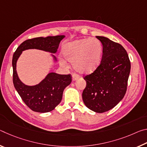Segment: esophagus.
<instances>
[{"mask_svg":"<svg viewBox=\"0 0 147 147\" xmlns=\"http://www.w3.org/2000/svg\"><path fill=\"white\" fill-rule=\"evenodd\" d=\"M79 78V76L78 74H73V75H72V79H73V81H75L76 80H78Z\"/></svg>","mask_w":147,"mask_h":147,"instance_id":"34e87169","label":"esophagus"}]
</instances>
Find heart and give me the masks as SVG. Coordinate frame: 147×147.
<instances>
[{"instance_id": "1", "label": "heart", "mask_w": 147, "mask_h": 147, "mask_svg": "<svg viewBox=\"0 0 147 147\" xmlns=\"http://www.w3.org/2000/svg\"><path fill=\"white\" fill-rule=\"evenodd\" d=\"M62 53L64 58L72 62L73 67L81 74H89L97 69L102 54V45L98 39L84 38L65 45ZM63 58L59 60L63 66L67 65Z\"/></svg>"}]
</instances>
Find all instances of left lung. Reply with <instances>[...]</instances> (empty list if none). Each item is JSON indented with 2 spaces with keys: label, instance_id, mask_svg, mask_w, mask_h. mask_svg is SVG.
Wrapping results in <instances>:
<instances>
[{
  "label": "left lung",
  "instance_id": "1",
  "mask_svg": "<svg viewBox=\"0 0 147 147\" xmlns=\"http://www.w3.org/2000/svg\"><path fill=\"white\" fill-rule=\"evenodd\" d=\"M102 45L100 65L84 77L86 87L82 93L85 105L96 113L113 108L126 93L130 61L121 45L103 36H96Z\"/></svg>",
  "mask_w": 147,
  "mask_h": 147
}]
</instances>
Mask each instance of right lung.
I'll return each mask as SVG.
<instances>
[{
    "label": "right lung",
    "instance_id": "add662e5",
    "mask_svg": "<svg viewBox=\"0 0 147 147\" xmlns=\"http://www.w3.org/2000/svg\"><path fill=\"white\" fill-rule=\"evenodd\" d=\"M65 37L48 36L28 39L20 45L14 53L12 59L13 85L22 100L34 111L47 113L53 111L60 103L64 89L71 83V75L51 72L39 84L28 86L19 78L17 73V60L24 51L38 49L51 53L54 62H57L53 54L56 53L59 43Z\"/></svg>",
    "mask_w": 147,
    "mask_h": 147
}]
</instances>
